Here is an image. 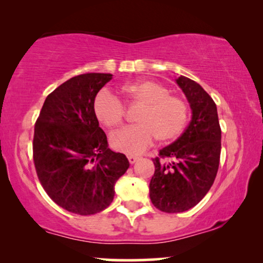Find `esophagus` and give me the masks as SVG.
Returning <instances> with one entry per match:
<instances>
[{
  "mask_svg": "<svg viewBox=\"0 0 263 263\" xmlns=\"http://www.w3.org/2000/svg\"><path fill=\"white\" fill-rule=\"evenodd\" d=\"M128 160L130 164H134L135 161L139 160V157L138 156H128Z\"/></svg>",
  "mask_w": 263,
  "mask_h": 263,
  "instance_id": "1",
  "label": "esophagus"
}]
</instances>
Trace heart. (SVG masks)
Returning <instances> with one entry per match:
<instances>
[{
  "instance_id": "b5f03b06",
  "label": "heart",
  "mask_w": 263,
  "mask_h": 263,
  "mask_svg": "<svg viewBox=\"0 0 263 263\" xmlns=\"http://www.w3.org/2000/svg\"><path fill=\"white\" fill-rule=\"evenodd\" d=\"M125 102L140 105L135 121L111 136V145L118 152L139 154L152 145L157 138L160 142H171L184 130L189 117L188 104L181 97L168 95V89L156 81L141 80L122 86ZM93 111L100 123L116 129L123 123L125 106L120 98L103 89L93 100Z\"/></svg>"
}]
</instances>
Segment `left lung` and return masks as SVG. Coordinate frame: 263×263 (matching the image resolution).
<instances>
[{
  "instance_id": "8db88e82",
  "label": "left lung",
  "mask_w": 263,
  "mask_h": 263,
  "mask_svg": "<svg viewBox=\"0 0 263 263\" xmlns=\"http://www.w3.org/2000/svg\"><path fill=\"white\" fill-rule=\"evenodd\" d=\"M192 107V121L184 133L159 151L149 183L154 207L165 213H181L196 206L213 185L221 152V129L217 105L192 79L177 80ZM171 159L170 163L163 159Z\"/></svg>"
}]
</instances>
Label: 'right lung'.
Wrapping results in <instances>:
<instances>
[{
	"instance_id": "1",
	"label": "right lung",
	"mask_w": 263,
	"mask_h": 263,
	"mask_svg": "<svg viewBox=\"0 0 263 263\" xmlns=\"http://www.w3.org/2000/svg\"><path fill=\"white\" fill-rule=\"evenodd\" d=\"M111 74L87 73L46 97L34 124L33 161L39 182L53 202L71 213L91 215L110 206L115 183L129 167L111 151L93 111V100Z\"/></svg>"
}]
</instances>
